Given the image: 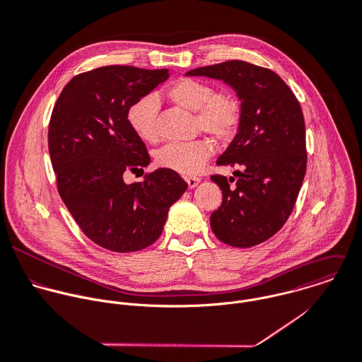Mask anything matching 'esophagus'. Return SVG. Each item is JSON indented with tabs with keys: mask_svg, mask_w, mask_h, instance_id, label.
<instances>
[{
	"mask_svg": "<svg viewBox=\"0 0 362 362\" xmlns=\"http://www.w3.org/2000/svg\"><path fill=\"white\" fill-rule=\"evenodd\" d=\"M186 182H187V186L189 189H194L199 183H200V177H196V176H189L186 177Z\"/></svg>",
	"mask_w": 362,
	"mask_h": 362,
	"instance_id": "34e87169",
	"label": "esophagus"
}]
</instances>
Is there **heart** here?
<instances>
[{
  "label": "heart",
  "instance_id": "b5f03b06",
  "mask_svg": "<svg viewBox=\"0 0 362 362\" xmlns=\"http://www.w3.org/2000/svg\"><path fill=\"white\" fill-rule=\"evenodd\" d=\"M168 98L180 108L196 112V129L203 131L213 139L223 142L230 139L240 124L241 105L231 91H216L214 86L192 78L176 80L166 91ZM159 101L153 94L135 100L127 110V121L134 134L146 141L158 139L156 114ZM209 141L199 139L189 144H169L158 151L159 166L176 173L190 176L200 172L211 156Z\"/></svg>",
  "mask_w": 362,
  "mask_h": 362
}]
</instances>
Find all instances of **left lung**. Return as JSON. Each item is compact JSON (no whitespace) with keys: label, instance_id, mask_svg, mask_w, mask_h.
Here are the masks:
<instances>
[{"label":"left lung","instance_id":"8db88e82","mask_svg":"<svg viewBox=\"0 0 362 362\" xmlns=\"http://www.w3.org/2000/svg\"><path fill=\"white\" fill-rule=\"evenodd\" d=\"M186 76L223 80L241 101L238 132L217 159V165L241 170L234 172L238 179L231 189L226 176H211L223 190V203L211 214L210 226L224 244L258 245L284 227L305 179L308 155L300 104L275 71L243 60L197 67Z\"/></svg>","mask_w":362,"mask_h":362}]
</instances>
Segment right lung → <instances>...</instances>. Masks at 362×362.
I'll return each instance as SVG.
<instances>
[{
  "mask_svg": "<svg viewBox=\"0 0 362 362\" xmlns=\"http://www.w3.org/2000/svg\"><path fill=\"white\" fill-rule=\"evenodd\" d=\"M168 77V69L98 67L74 76L53 107L47 144L59 194L81 231L105 250L134 252L153 244L187 189L165 168L124 182V172L144 173L151 162L127 110Z\"/></svg>",
  "mask_w": 362,
  "mask_h": 362,
  "instance_id": "1",
  "label": "right lung"
}]
</instances>
